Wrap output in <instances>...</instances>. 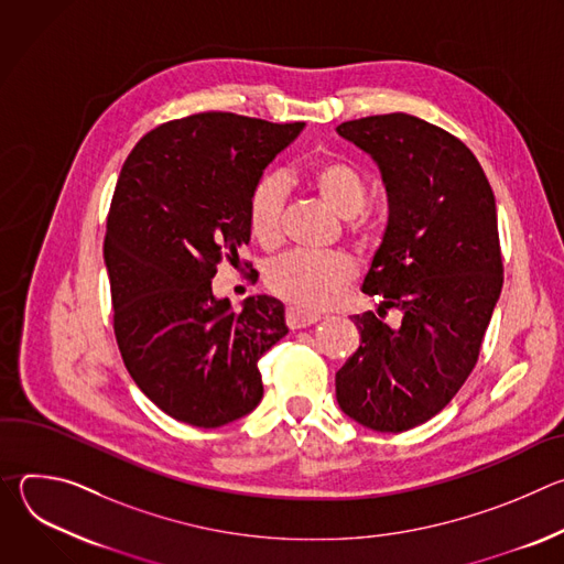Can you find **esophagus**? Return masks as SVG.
I'll list each match as a JSON object with an SVG mask.
<instances>
[{
    "label": "esophagus",
    "mask_w": 564,
    "mask_h": 564,
    "mask_svg": "<svg viewBox=\"0 0 564 564\" xmlns=\"http://www.w3.org/2000/svg\"><path fill=\"white\" fill-rule=\"evenodd\" d=\"M321 316L318 314H312V312H305L301 307H288L285 312V324L290 330H301V328H307L312 324H316Z\"/></svg>",
    "instance_id": "esophagus-1"
}]
</instances>
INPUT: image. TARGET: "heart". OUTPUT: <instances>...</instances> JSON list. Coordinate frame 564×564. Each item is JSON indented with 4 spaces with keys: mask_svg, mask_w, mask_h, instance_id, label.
Wrapping results in <instances>:
<instances>
[{
    "mask_svg": "<svg viewBox=\"0 0 564 564\" xmlns=\"http://www.w3.org/2000/svg\"><path fill=\"white\" fill-rule=\"evenodd\" d=\"M307 183L330 212L352 220L368 205V185L364 176L344 160L316 163ZM285 207V183L279 174H263L250 189L248 223L261 246L272 248L281 240V220ZM357 276L355 265L339 254L312 257L285 254L265 272L268 288L283 301L305 312H321L337 305Z\"/></svg>",
    "mask_w": 564,
    "mask_h": 564,
    "instance_id": "b5f03b06",
    "label": "heart"
}]
</instances>
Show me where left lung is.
<instances>
[{"label": "left lung", "instance_id": "left-lung-1", "mask_svg": "<svg viewBox=\"0 0 564 564\" xmlns=\"http://www.w3.org/2000/svg\"><path fill=\"white\" fill-rule=\"evenodd\" d=\"M388 194V225L364 279L377 312L355 314L357 352L337 372L339 409L379 433L435 417L464 386L502 292L496 196L473 151L409 116L350 120ZM388 306L402 312L388 327Z\"/></svg>", "mask_w": 564, "mask_h": 564}]
</instances>
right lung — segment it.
<instances>
[{
    "instance_id": "right-lung-1",
    "label": "right lung",
    "mask_w": 564,
    "mask_h": 564,
    "mask_svg": "<svg viewBox=\"0 0 564 564\" xmlns=\"http://www.w3.org/2000/svg\"><path fill=\"white\" fill-rule=\"evenodd\" d=\"M303 127L196 113L124 160L105 236L116 341L138 388L178 422L218 429L263 397L259 359L288 335L285 307L261 294L234 312L212 279L223 261L240 268L250 189Z\"/></svg>"
}]
</instances>
